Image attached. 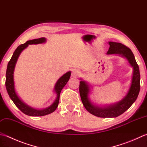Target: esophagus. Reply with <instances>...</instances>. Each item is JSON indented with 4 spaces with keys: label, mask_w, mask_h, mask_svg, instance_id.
Masks as SVG:
<instances>
[{
    "label": "esophagus",
    "mask_w": 147,
    "mask_h": 147,
    "mask_svg": "<svg viewBox=\"0 0 147 147\" xmlns=\"http://www.w3.org/2000/svg\"><path fill=\"white\" fill-rule=\"evenodd\" d=\"M80 71L78 69H74L72 70L71 75L73 77H78L80 75Z\"/></svg>",
    "instance_id": "esophagus-1"
}]
</instances>
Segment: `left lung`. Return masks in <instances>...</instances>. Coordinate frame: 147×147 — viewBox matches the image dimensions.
<instances>
[{"mask_svg":"<svg viewBox=\"0 0 147 147\" xmlns=\"http://www.w3.org/2000/svg\"><path fill=\"white\" fill-rule=\"evenodd\" d=\"M110 48L108 54L122 55L127 59L132 67H133V75L130 88L126 96L116 104L108 106L107 107L100 108L94 106L88 97L89 87L83 81L80 83V94L82 101L86 110L95 116L102 118L117 117L124 113L131 107L136 100L140 90V74L138 65L135 60L133 53L130 48L122 43L109 42Z\"/></svg>","mask_w":147,"mask_h":147,"instance_id":"1","label":"left lung"}]
</instances>
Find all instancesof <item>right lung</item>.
I'll return each mask as SVG.
<instances>
[{
	"instance_id": "right-lung-1",
	"label": "right lung",
	"mask_w": 147,
	"mask_h": 147,
	"mask_svg": "<svg viewBox=\"0 0 147 147\" xmlns=\"http://www.w3.org/2000/svg\"><path fill=\"white\" fill-rule=\"evenodd\" d=\"M46 41V39L45 37H41L39 39L30 40L26 42L24 44L20 45L18 47L15 51H14L11 60L9 61L7 64V67L6 70V74H5V87L7 91V93L9 96L10 98L13 100L17 108H18L20 111H22L23 113H25L27 115L32 116V117H40L47 115L50 113H53V112L56 110L57 106H58L60 99V92L64 88L66 83L69 81L71 76V72L69 71L67 73L64 74L62 77H60L57 81V83L55 86V91L57 94V98L55 100L54 102L48 108H45L44 110H36L30 107L28 105L22 101L20 99L14 90V80H13V73L14 67H15L16 63L17 60H18L20 54L21 53L22 51L24 50L25 48L28 47V45H36L40 44V43L45 42Z\"/></svg>"
}]
</instances>
